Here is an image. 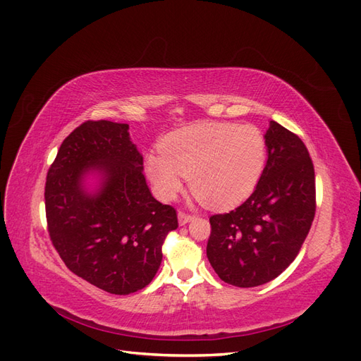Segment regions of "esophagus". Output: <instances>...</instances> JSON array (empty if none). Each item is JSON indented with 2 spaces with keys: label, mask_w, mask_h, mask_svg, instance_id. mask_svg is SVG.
Segmentation results:
<instances>
[{
  "label": "esophagus",
  "mask_w": 361,
  "mask_h": 361,
  "mask_svg": "<svg viewBox=\"0 0 361 361\" xmlns=\"http://www.w3.org/2000/svg\"><path fill=\"white\" fill-rule=\"evenodd\" d=\"M192 218H194L192 215L185 214V212H182V211L178 214V220H179V224H180V226H185L187 223H190V221L192 220Z\"/></svg>",
  "instance_id": "obj_1"
}]
</instances>
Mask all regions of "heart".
<instances>
[{
    "label": "heart",
    "instance_id": "obj_1",
    "mask_svg": "<svg viewBox=\"0 0 361 361\" xmlns=\"http://www.w3.org/2000/svg\"><path fill=\"white\" fill-rule=\"evenodd\" d=\"M158 155L146 157L149 180L171 200L188 178L195 197L212 209H228L248 199L264 174L267 138L253 125L202 122L164 137Z\"/></svg>",
    "mask_w": 361,
    "mask_h": 361
}]
</instances>
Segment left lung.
<instances>
[{"instance_id": "obj_1", "label": "left lung", "mask_w": 361, "mask_h": 361, "mask_svg": "<svg viewBox=\"0 0 361 361\" xmlns=\"http://www.w3.org/2000/svg\"><path fill=\"white\" fill-rule=\"evenodd\" d=\"M268 159L253 194L235 211L209 218L206 256L223 281L238 288L280 276L314 218V169L301 138L274 120L265 134Z\"/></svg>"}]
</instances>
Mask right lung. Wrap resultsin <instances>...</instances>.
I'll list each match as a JSON object with an SVG mask.
<instances>
[{
    "mask_svg": "<svg viewBox=\"0 0 361 361\" xmlns=\"http://www.w3.org/2000/svg\"><path fill=\"white\" fill-rule=\"evenodd\" d=\"M97 178L94 189L89 177ZM51 241L66 267L116 295L146 288L178 228L174 207L152 195L129 125L89 120L64 138L45 185Z\"/></svg>",
    "mask_w": 361,
    "mask_h": 361,
    "instance_id": "obj_1",
    "label": "right lung"
}]
</instances>
